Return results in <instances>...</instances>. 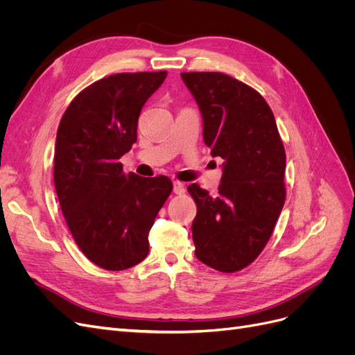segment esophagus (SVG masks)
<instances>
[{
  "instance_id": "esophagus-1",
  "label": "esophagus",
  "mask_w": 355,
  "mask_h": 355,
  "mask_svg": "<svg viewBox=\"0 0 355 355\" xmlns=\"http://www.w3.org/2000/svg\"><path fill=\"white\" fill-rule=\"evenodd\" d=\"M173 192H175V194H178V196H182L185 192V185L182 184V182H179V180H175L173 182Z\"/></svg>"
}]
</instances>
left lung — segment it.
Segmentation results:
<instances>
[{
    "label": "left lung",
    "instance_id": "obj_1",
    "mask_svg": "<svg viewBox=\"0 0 355 355\" xmlns=\"http://www.w3.org/2000/svg\"><path fill=\"white\" fill-rule=\"evenodd\" d=\"M202 115L204 144L223 158L216 197L197 184L192 240L197 259L240 271L261 254L286 200V151L270 105L250 85L222 72H182Z\"/></svg>",
    "mask_w": 355,
    "mask_h": 355
}]
</instances>
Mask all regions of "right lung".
<instances>
[{"label": "right lung", "instance_id": "add662e5", "mask_svg": "<svg viewBox=\"0 0 355 355\" xmlns=\"http://www.w3.org/2000/svg\"><path fill=\"white\" fill-rule=\"evenodd\" d=\"M166 71L123 72L93 83L63 114L55 146V188L84 256L108 271L142 262L148 234L173 184L125 173L120 158L137 141L145 102Z\"/></svg>", "mask_w": 355, "mask_h": 355}]
</instances>
